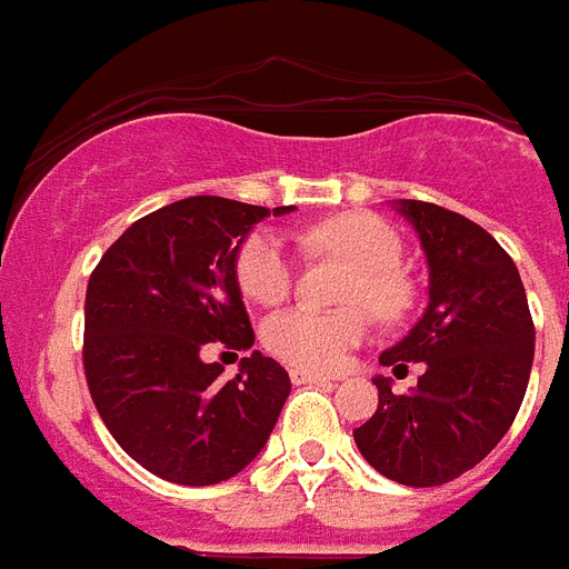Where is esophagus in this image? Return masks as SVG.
<instances>
[{
    "instance_id": "obj_1",
    "label": "esophagus",
    "mask_w": 569,
    "mask_h": 569,
    "mask_svg": "<svg viewBox=\"0 0 569 569\" xmlns=\"http://www.w3.org/2000/svg\"><path fill=\"white\" fill-rule=\"evenodd\" d=\"M290 381H293V385H331V381H335V376H326V372L293 367V370H290Z\"/></svg>"
}]
</instances>
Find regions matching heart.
Instances as JSON below:
<instances>
[{
	"mask_svg": "<svg viewBox=\"0 0 569 569\" xmlns=\"http://www.w3.org/2000/svg\"><path fill=\"white\" fill-rule=\"evenodd\" d=\"M311 249H329L358 267L349 284V302H367L372 311L399 313L408 306V281L399 272L402 238L376 213L349 211L317 222L306 231ZM240 290L252 302L279 306L293 288V258L281 234L256 231L238 249L234 261ZM370 329V313L361 306L322 311L297 306L276 313L263 326V343L281 361L302 370H335Z\"/></svg>",
	"mask_w": 569,
	"mask_h": 569,
	"instance_id": "heart-1",
	"label": "heart"
}]
</instances>
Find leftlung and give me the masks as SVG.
I'll use <instances>...</instances> for the list:
<instances>
[{
    "label": "left lung",
    "instance_id": "obj_1",
    "mask_svg": "<svg viewBox=\"0 0 569 569\" xmlns=\"http://www.w3.org/2000/svg\"><path fill=\"white\" fill-rule=\"evenodd\" d=\"M429 261V306L379 361L426 363L411 393L376 376L379 408L356 443L381 476L435 488L472 470L511 429L529 385L535 322L517 263L481 229L447 208L397 199Z\"/></svg>",
    "mask_w": 569,
    "mask_h": 569
}]
</instances>
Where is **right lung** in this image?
Wrapping results in <instances>:
<instances>
[{
    "label": "right lung",
    "instance_id": "1",
    "mask_svg": "<svg viewBox=\"0 0 569 569\" xmlns=\"http://www.w3.org/2000/svg\"><path fill=\"white\" fill-rule=\"evenodd\" d=\"M263 217L270 208L234 199H179L131 222L90 272V397L113 440L158 479L190 488L231 479L261 452L288 399V370L258 349L229 381L202 358L256 343L234 261Z\"/></svg>",
    "mask_w": 569,
    "mask_h": 569
}]
</instances>
